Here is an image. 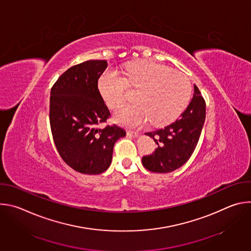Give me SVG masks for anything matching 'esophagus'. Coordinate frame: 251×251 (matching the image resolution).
<instances>
[{
	"instance_id": "obj_1",
	"label": "esophagus",
	"mask_w": 251,
	"mask_h": 251,
	"mask_svg": "<svg viewBox=\"0 0 251 251\" xmlns=\"http://www.w3.org/2000/svg\"><path fill=\"white\" fill-rule=\"evenodd\" d=\"M127 135L130 136V137H137V136L139 135V133H138L137 131H131V130H129V131H127Z\"/></svg>"
}]
</instances>
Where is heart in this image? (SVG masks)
<instances>
[{
	"label": "heart",
	"mask_w": 251,
	"mask_h": 251,
	"mask_svg": "<svg viewBox=\"0 0 251 251\" xmlns=\"http://www.w3.org/2000/svg\"><path fill=\"white\" fill-rule=\"evenodd\" d=\"M98 90L110 108H116L127 97L128 88H138L137 103L123 105L116 111V122L139 126L150 120L153 125H165L185 109L191 95V82L180 71L151 60L130 63L123 77L114 69H106L97 82Z\"/></svg>",
	"instance_id": "heart-1"
}]
</instances>
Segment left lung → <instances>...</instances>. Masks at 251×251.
<instances>
[{
	"label": "left lung",
	"instance_id": "8db88e82",
	"mask_svg": "<svg viewBox=\"0 0 251 251\" xmlns=\"http://www.w3.org/2000/svg\"><path fill=\"white\" fill-rule=\"evenodd\" d=\"M186 110L174 122L145 133L158 145L152 155L142 158V164L153 173H170L182 167L194 153L205 119V101L197 85Z\"/></svg>",
	"mask_w": 251,
	"mask_h": 251
}]
</instances>
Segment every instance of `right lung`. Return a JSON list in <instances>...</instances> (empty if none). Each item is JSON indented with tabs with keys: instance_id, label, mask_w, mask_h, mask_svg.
Returning a JSON list of instances; mask_svg holds the SVG:
<instances>
[{
	"instance_id": "1",
	"label": "right lung",
	"mask_w": 251,
	"mask_h": 251,
	"mask_svg": "<svg viewBox=\"0 0 251 251\" xmlns=\"http://www.w3.org/2000/svg\"><path fill=\"white\" fill-rule=\"evenodd\" d=\"M106 60H87L71 66L50 90V123L61 159L75 171L98 175L108 169L115 142L126 135L117 125L100 128L110 117L98 90Z\"/></svg>"
}]
</instances>
